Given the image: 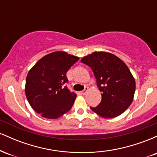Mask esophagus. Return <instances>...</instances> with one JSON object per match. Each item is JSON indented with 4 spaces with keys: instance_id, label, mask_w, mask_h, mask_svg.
Wrapping results in <instances>:
<instances>
[{
    "instance_id": "34e87169",
    "label": "esophagus",
    "mask_w": 157,
    "mask_h": 157,
    "mask_svg": "<svg viewBox=\"0 0 157 157\" xmlns=\"http://www.w3.org/2000/svg\"><path fill=\"white\" fill-rule=\"evenodd\" d=\"M88 90H89V88L87 87V86H86V87H85V89H84V90H82V91H81V94H86V91H88Z\"/></svg>"
}]
</instances>
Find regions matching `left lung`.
Listing matches in <instances>:
<instances>
[{
	"label": "left lung",
	"instance_id": "1",
	"mask_svg": "<svg viewBox=\"0 0 157 157\" xmlns=\"http://www.w3.org/2000/svg\"><path fill=\"white\" fill-rule=\"evenodd\" d=\"M92 69L102 100L96 107H90L103 118L119 116L130 106L136 89L135 80L125 63L114 55L95 52L81 60Z\"/></svg>",
	"mask_w": 157,
	"mask_h": 157
}]
</instances>
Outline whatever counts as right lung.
<instances>
[{
    "label": "right lung",
    "instance_id": "add662e5",
    "mask_svg": "<svg viewBox=\"0 0 157 157\" xmlns=\"http://www.w3.org/2000/svg\"><path fill=\"white\" fill-rule=\"evenodd\" d=\"M79 57L64 52H55L36 63L26 77L25 93L29 103L37 113L57 119L72 107L76 94L66 86V74Z\"/></svg>",
    "mask_w": 157,
    "mask_h": 157
}]
</instances>
